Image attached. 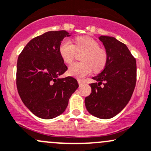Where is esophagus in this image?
Segmentation results:
<instances>
[{"label":"esophagus","mask_w":151,"mask_h":151,"mask_svg":"<svg viewBox=\"0 0 151 151\" xmlns=\"http://www.w3.org/2000/svg\"><path fill=\"white\" fill-rule=\"evenodd\" d=\"M78 83H79V85H80V86H81V85H83L84 84H85V82H84L83 81H82V80H78Z\"/></svg>","instance_id":"obj_1"}]
</instances>
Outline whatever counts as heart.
Wrapping results in <instances>:
<instances>
[{
  "instance_id": "1",
  "label": "heart",
  "mask_w": 151,
  "mask_h": 151,
  "mask_svg": "<svg viewBox=\"0 0 151 151\" xmlns=\"http://www.w3.org/2000/svg\"><path fill=\"white\" fill-rule=\"evenodd\" d=\"M76 50L85 51L82 55V62L74 63L69 68L70 76L82 79L93 70L96 72L101 71L106 66L108 61L107 52L101 48L98 42L90 37H79L76 39V45L69 40L64 39L59 46V53L65 63H71L74 60Z\"/></svg>"
}]
</instances>
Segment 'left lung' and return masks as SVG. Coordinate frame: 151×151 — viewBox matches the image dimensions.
I'll return each instance as SVG.
<instances>
[{"label":"left lung","instance_id":"8db88e82","mask_svg":"<svg viewBox=\"0 0 151 151\" xmlns=\"http://www.w3.org/2000/svg\"><path fill=\"white\" fill-rule=\"evenodd\" d=\"M107 52L104 69L93 77L92 92L85 104L88 111L103 119L113 118L122 111L130 101L135 88L136 61L125 44L114 37H98Z\"/></svg>","mask_w":151,"mask_h":151}]
</instances>
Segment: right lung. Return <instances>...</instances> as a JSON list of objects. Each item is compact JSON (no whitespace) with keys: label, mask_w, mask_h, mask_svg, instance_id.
<instances>
[{"label":"right lung","mask_w":151,"mask_h":151,"mask_svg":"<svg viewBox=\"0 0 151 151\" xmlns=\"http://www.w3.org/2000/svg\"><path fill=\"white\" fill-rule=\"evenodd\" d=\"M71 35L65 30L47 32L31 40L19 55V95L26 107L39 118L50 119L63 114L79 87L73 77H59L67 70L59 53L60 44Z\"/></svg>","instance_id":"obj_1"}]
</instances>
